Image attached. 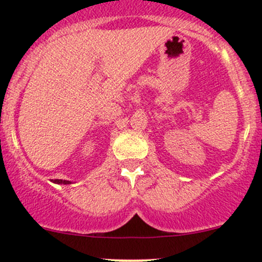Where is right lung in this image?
<instances>
[{
	"label": "right lung",
	"mask_w": 262,
	"mask_h": 262,
	"mask_svg": "<svg viewBox=\"0 0 262 262\" xmlns=\"http://www.w3.org/2000/svg\"><path fill=\"white\" fill-rule=\"evenodd\" d=\"M54 182H55V184H66V185L70 184V181H66V180H58V179H57V180H54Z\"/></svg>",
	"instance_id": "1"
}]
</instances>
